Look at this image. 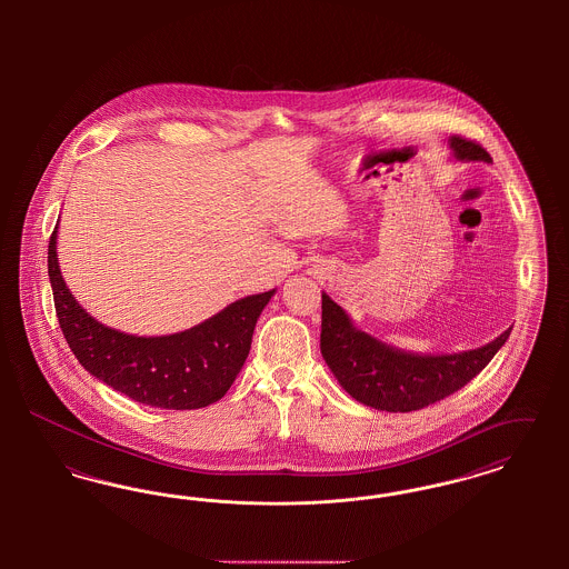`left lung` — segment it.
<instances>
[{
  "instance_id": "obj_1",
  "label": "left lung",
  "mask_w": 569,
  "mask_h": 569,
  "mask_svg": "<svg viewBox=\"0 0 569 569\" xmlns=\"http://www.w3.org/2000/svg\"><path fill=\"white\" fill-rule=\"evenodd\" d=\"M450 147L457 160L490 162L487 151L459 136ZM512 326L487 346L459 353H413L392 348L365 330L322 292L320 350L343 390L362 406L379 411H416L433 406L476 378L508 341Z\"/></svg>"
}]
</instances>
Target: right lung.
<instances>
[{"instance_id":"right-lung-1","label":"right lung","mask_w":569,"mask_h":569,"mask_svg":"<svg viewBox=\"0 0 569 569\" xmlns=\"http://www.w3.org/2000/svg\"><path fill=\"white\" fill-rule=\"evenodd\" d=\"M49 279L61 332L93 378L132 401L160 409H198L219 401L241 373L253 328L274 290L230 302L213 318L162 337H136L91 318L68 290L49 241Z\"/></svg>"}]
</instances>
